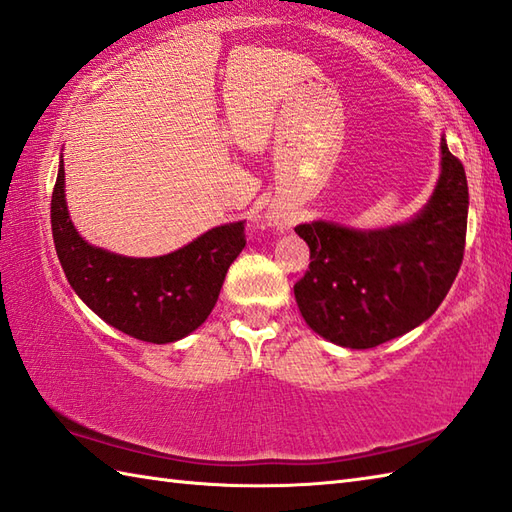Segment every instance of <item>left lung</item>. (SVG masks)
<instances>
[{
  "label": "left lung",
  "mask_w": 512,
  "mask_h": 512,
  "mask_svg": "<svg viewBox=\"0 0 512 512\" xmlns=\"http://www.w3.org/2000/svg\"><path fill=\"white\" fill-rule=\"evenodd\" d=\"M440 177L414 219L383 230L333 221L295 227L311 265L295 282L298 309L317 335L344 348H374L436 313L458 276L467 238L464 166L440 142Z\"/></svg>",
  "instance_id": "obj_1"
}]
</instances>
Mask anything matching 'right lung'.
I'll return each mask as SVG.
<instances>
[{
	"instance_id": "1",
	"label": "right lung",
	"mask_w": 512,
	"mask_h": 512,
	"mask_svg": "<svg viewBox=\"0 0 512 512\" xmlns=\"http://www.w3.org/2000/svg\"><path fill=\"white\" fill-rule=\"evenodd\" d=\"M50 212L56 256L78 298L109 326L151 344L177 342L208 320L227 269L245 247L243 221L212 227L177 252L155 258L89 245L67 212L63 160Z\"/></svg>"
}]
</instances>
